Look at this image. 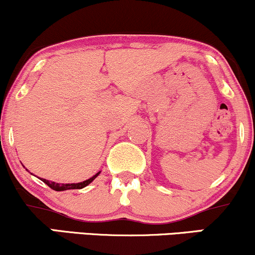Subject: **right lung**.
Masks as SVG:
<instances>
[{"label": "right lung", "instance_id": "obj_1", "mask_svg": "<svg viewBox=\"0 0 255 255\" xmlns=\"http://www.w3.org/2000/svg\"><path fill=\"white\" fill-rule=\"evenodd\" d=\"M99 174H101V171H98L97 174L93 175V176L90 177L89 180L83 181V182H79V183H56V182H52V181L45 180V178H40V180H42L44 183L48 184V186L50 187L51 189H54V191L62 192V191H67V189H81V188H84V187L89 186V184L92 182V181L95 180V178L97 177Z\"/></svg>", "mask_w": 255, "mask_h": 255}]
</instances>
